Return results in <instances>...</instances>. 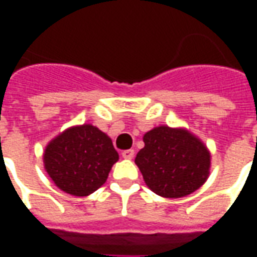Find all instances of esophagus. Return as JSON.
<instances>
[{
	"instance_id": "esophagus-1",
	"label": "esophagus",
	"mask_w": 257,
	"mask_h": 257,
	"mask_svg": "<svg viewBox=\"0 0 257 257\" xmlns=\"http://www.w3.org/2000/svg\"><path fill=\"white\" fill-rule=\"evenodd\" d=\"M122 157L125 160H132L135 157V151L134 150H125L122 151Z\"/></svg>"
}]
</instances>
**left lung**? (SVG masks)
<instances>
[{
	"label": "left lung",
	"instance_id": "1",
	"mask_svg": "<svg viewBox=\"0 0 257 257\" xmlns=\"http://www.w3.org/2000/svg\"><path fill=\"white\" fill-rule=\"evenodd\" d=\"M143 142L135 162L151 191L165 198H180L206 182L209 151L189 131L157 126L143 136Z\"/></svg>",
	"mask_w": 257,
	"mask_h": 257
}]
</instances>
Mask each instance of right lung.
<instances>
[{
	"mask_svg": "<svg viewBox=\"0 0 257 257\" xmlns=\"http://www.w3.org/2000/svg\"><path fill=\"white\" fill-rule=\"evenodd\" d=\"M117 161L111 139L90 123L68 128L49 142L44 153L49 178L62 191L75 197L101 187Z\"/></svg>",
	"mask_w": 257,
	"mask_h": 257,
	"instance_id": "obj_1",
	"label": "right lung"
}]
</instances>
